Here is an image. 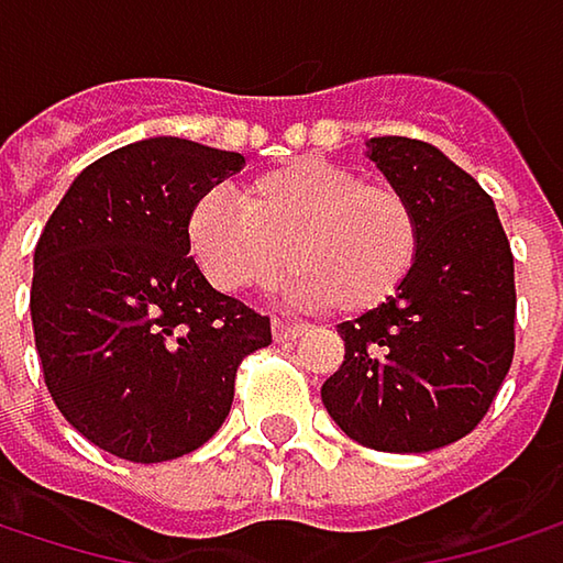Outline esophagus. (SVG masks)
Here are the masks:
<instances>
[{
	"label": "esophagus",
	"mask_w": 563,
	"mask_h": 563,
	"mask_svg": "<svg viewBox=\"0 0 563 563\" xmlns=\"http://www.w3.org/2000/svg\"><path fill=\"white\" fill-rule=\"evenodd\" d=\"M271 332H274V342H292V339H299V335H302V325H296V322H283V319H274Z\"/></svg>",
	"instance_id": "obj_1"
}]
</instances>
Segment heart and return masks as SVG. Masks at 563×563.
Listing matches in <instances>:
<instances>
[{"mask_svg": "<svg viewBox=\"0 0 563 563\" xmlns=\"http://www.w3.org/2000/svg\"><path fill=\"white\" fill-rule=\"evenodd\" d=\"M185 244L218 292L238 296L292 267L286 292L306 309L368 316L394 302L420 261V214L382 178L332 159H296L254 175L241 208L221 191L188 205Z\"/></svg>", "mask_w": 563, "mask_h": 563, "instance_id": "1", "label": "heart"}]
</instances>
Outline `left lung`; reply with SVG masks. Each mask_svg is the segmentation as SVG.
I'll use <instances>...</instances> for the list:
<instances>
[{"mask_svg": "<svg viewBox=\"0 0 563 563\" xmlns=\"http://www.w3.org/2000/svg\"><path fill=\"white\" fill-rule=\"evenodd\" d=\"M368 159L420 214V261L404 292L339 325L345 362L322 385L329 417L362 446L430 453L466 437L515 355V264L483 185L437 146L368 140Z\"/></svg>", "mask_w": 563, "mask_h": 563, "instance_id": "1", "label": "left lung"}]
</instances>
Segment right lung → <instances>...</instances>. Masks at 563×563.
Segmentation results:
<instances>
[{"instance_id":"add662e5","label":"right lung","mask_w":563,"mask_h":563,"mask_svg":"<svg viewBox=\"0 0 563 563\" xmlns=\"http://www.w3.org/2000/svg\"><path fill=\"white\" fill-rule=\"evenodd\" d=\"M244 156L178 136L107 153L64 191L35 247L32 325L64 420L130 463L208 443L271 319L218 292L188 257V205Z\"/></svg>"}]
</instances>
